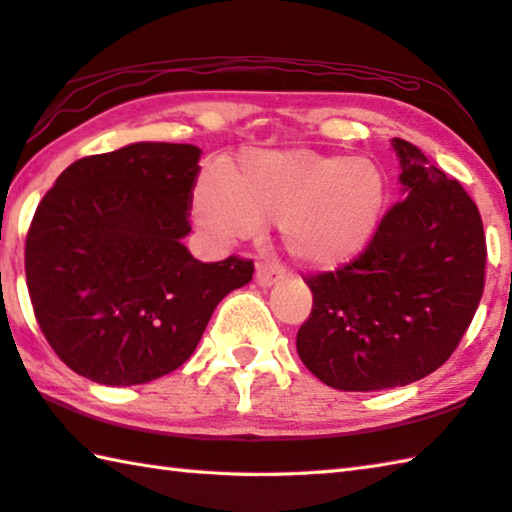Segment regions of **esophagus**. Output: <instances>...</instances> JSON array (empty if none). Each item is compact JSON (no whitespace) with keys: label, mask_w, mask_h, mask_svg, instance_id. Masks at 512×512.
Masks as SVG:
<instances>
[{"label":"esophagus","mask_w":512,"mask_h":512,"mask_svg":"<svg viewBox=\"0 0 512 512\" xmlns=\"http://www.w3.org/2000/svg\"><path fill=\"white\" fill-rule=\"evenodd\" d=\"M282 280V268L271 262H259L255 271V282L259 286H273Z\"/></svg>","instance_id":"1"}]
</instances>
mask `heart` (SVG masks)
<instances>
[{
	"label": "heart",
	"instance_id": "obj_1",
	"mask_svg": "<svg viewBox=\"0 0 512 512\" xmlns=\"http://www.w3.org/2000/svg\"><path fill=\"white\" fill-rule=\"evenodd\" d=\"M385 197L383 170L365 156L250 150L221 183L203 179L197 185L192 215L215 244L277 221L282 246L297 264L329 271L367 248Z\"/></svg>",
	"mask_w": 512,
	"mask_h": 512
}]
</instances>
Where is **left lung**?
<instances>
[{
	"label": "left lung",
	"mask_w": 512,
	"mask_h": 512,
	"mask_svg": "<svg viewBox=\"0 0 512 512\" xmlns=\"http://www.w3.org/2000/svg\"><path fill=\"white\" fill-rule=\"evenodd\" d=\"M403 201L338 271L306 277L313 309L297 353L342 392L403 387L439 369L470 327L486 277L477 203L459 181L394 138Z\"/></svg>",
	"instance_id": "left-lung-1"
}]
</instances>
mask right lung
I'll use <instances>...</instances> for the list:
<instances>
[{
    "instance_id": "right-lung-1",
    "label": "right lung",
    "mask_w": 512,
    "mask_h": 512,
    "mask_svg": "<svg viewBox=\"0 0 512 512\" xmlns=\"http://www.w3.org/2000/svg\"><path fill=\"white\" fill-rule=\"evenodd\" d=\"M199 156L179 143L85 156L37 206L26 286L46 342L76 374L109 387L170 374L217 304L253 280L250 259L203 264L181 244Z\"/></svg>"
}]
</instances>
